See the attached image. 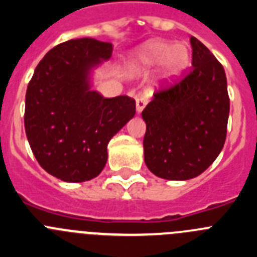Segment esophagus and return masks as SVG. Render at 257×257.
<instances>
[{"label": "esophagus", "mask_w": 257, "mask_h": 257, "mask_svg": "<svg viewBox=\"0 0 257 257\" xmlns=\"http://www.w3.org/2000/svg\"><path fill=\"white\" fill-rule=\"evenodd\" d=\"M135 101H136V112L140 114V113L143 112V109L145 108V105L148 104V96L144 94L136 95Z\"/></svg>", "instance_id": "1"}]
</instances>
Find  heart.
<instances>
[{
    "mask_svg": "<svg viewBox=\"0 0 257 257\" xmlns=\"http://www.w3.org/2000/svg\"><path fill=\"white\" fill-rule=\"evenodd\" d=\"M190 64V51L187 45H174L170 41L153 40L136 51L134 67L149 70L160 65L161 79L166 83L174 82Z\"/></svg>",
    "mask_w": 257,
    "mask_h": 257,
    "instance_id": "obj_1",
    "label": "heart"
}]
</instances>
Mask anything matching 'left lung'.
<instances>
[{
  "label": "left lung",
  "instance_id": "left-lung-1",
  "mask_svg": "<svg viewBox=\"0 0 257 257\" xmlns=\"http://www.w3.org/2000/svg\"><path fill=\"white\" fill-rule=\"evenodd\" d=\"M192 69L180 82L153 95L142 117L145 165L158 178L189 180L207 170L226 138L229 96L224 68L190 37Z\"/></svg>",
  "mask_w": 257,
  "mask_h": 257
}]
</instances>
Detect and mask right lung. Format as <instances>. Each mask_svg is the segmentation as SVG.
Instances as JSON below:
<instances>
[{
    "label": "right lung",
    "instance_id": "obj_1",
    "mask_svg": "<svg viewBox=\"0 0 257 257\" xmlns=\"http://www.w3.org/2000/svg\"><path fill=\"white\" fill-rule=\"evenodd\" d=\"M112 51V44L95 38L63 42L38 63L27 88L31 149L41 167L63 181L96 178L108 160V143L135 115L131 97L91 90L92 70Z\"/></svg>",
    "mask_w": 257,
    "mask_h": 257
}]
</instances>
